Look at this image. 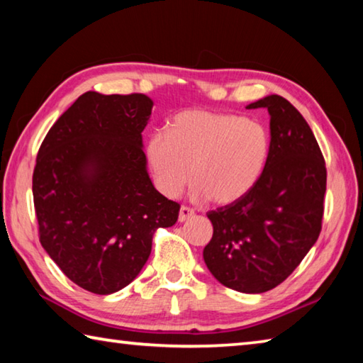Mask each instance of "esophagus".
I'll return each instance as SVG.
<instances>
[{"label":"esophagus","instance_id":"obj_1","mask_svg":"<svg viewBox=\"0 0 363 363\" xmlns=\"http://www.w3.org/2000/svg\"><path fill=\"white\" fill-rule=\"evenodd\" d=\"M194 215L193 208H189L186 206H182L180 207V213H178V221H186L188 218H191Z\"/></svg>","mask_w":363,"mask_h":363}]
</instances>
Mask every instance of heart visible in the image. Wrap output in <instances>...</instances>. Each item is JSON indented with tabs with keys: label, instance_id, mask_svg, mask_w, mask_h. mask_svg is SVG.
<instances>
[{
	"label": "heart",
	"instance_id": "1",
	"mask_svg": "<svg viewBox=\"0 0 363 363\" xmlns=\"http://www.w3.org/2000/svg\"><path fill=\"white\" fill-rule=\"evenodd\" d=\"M269 138L255 119L188 110L170 121L169 133L152 132L146 157L159 191L177 198L191 178L196 201L231 204L250 191L268 157Z\"/></svg>",
	"mask_w": 363,
	"mask_h": 363
}]
</instances>
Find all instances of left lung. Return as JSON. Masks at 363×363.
<instances>
[{"mask_svg":"<svg viewBox=\"0 0 363 363\" xmlns=\"http://www.w3.org/2000/svg\"><path fill=\"white\" fill-rule=\"evenodd\" d=\"M266 108L271 142L264 169L249 193L207 213L213 236L204 262L225 287L263 294L282 284L322 230L327 169L301 113L281 95L247 105Z\"/></svg>","mask_w":363,"mask_h":363,"instance_id":"left-lung-1","label":"left lung"}]
</instances>
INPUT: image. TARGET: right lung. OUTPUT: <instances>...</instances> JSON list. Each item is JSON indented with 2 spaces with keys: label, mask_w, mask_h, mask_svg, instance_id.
I'll return each mask as SVG.
<instances>
[{
  "label": "right lung",
  "mask_w": 363,
  "mask_h": 363,
  "mask_svg": "<svg viewBox=\"0 0 363 363\" xmlns=\"http://www.w3.org/2000/svg\"><path fill=\"white\" fill-rule=\"evenodd\" d=\"M145 94L86 92L55 121L38 151L33 202L40 242L69 281L97 295L124 289L148 259L157 228L180 204L152 186L142 132Z\"/></svg>",
  "instance_id": "right-lung-1"
}]
</instances>
